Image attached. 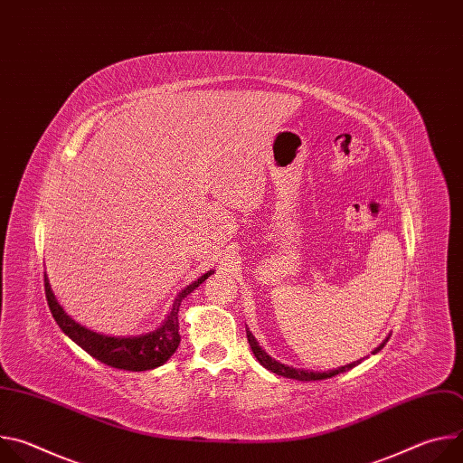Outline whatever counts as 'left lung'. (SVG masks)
<instances>
[{"label": "left lung", "instance_id": "obj_1", "mask_svg": "<svg viewBox=\"0 0 463 463\" xmlns=\"http://www.w3.org/2000/svg\"><path fill=\"white\" fill-rule=\"evenodd\" d=\"M245 332H247V341H249V345H250V350H252L254 357L258 359V363H260L263 368H268V370H271L273 373L282 375V377H288V379H297V381H320V379H329V377H334V375H337V373H343V372H346V370H352L354 366L361 364V361L364 359V357H363V359L354 361V363H350V364H345V366H339V368H334V370H326V372H313V370H304V368H293V366H289V364L279 363V361L273 359L269 354H266V350H261V346L258 345V341L254 339V335L249 332V327L245 329ZM390 335H392V334H390ZM390 335H388L372 354L381 352L383 346L388 343Z\"/></svg>", "mask_w": 463, "mask_h": 463}]
</instances>
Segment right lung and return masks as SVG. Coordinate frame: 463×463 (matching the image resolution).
<instances>
[{"mask_svg": "<svg viewBox=\"0 0 463 463\" xmlns=\"http://www.w3.org/2000/svg\"><path fill=\"white\" fill-rule=\"evenodd\" d=\"M214 271H207L202 275L195 282L188 284L181 293L175 297L170 313L166 315L165 322L152 329L148 334L141 335H104L99 332H93V329L79 324L75 318H71L68 313L63 311L60 302L56 300L47 275H43L45 282V298L49 304V309L60 326L61 332L68 335L73 343H77L84 352H88L91 357L97 361L118 368V370H129V372H145V370H154L161 364H165L177 350L181 343L179 335V306L181 302L195 289L200 288Z\"/></svg>", "mask_w": 463, "mask_h": 463, "instance_id": "obj_1", "label": "right lung"}]
</instances>
